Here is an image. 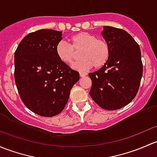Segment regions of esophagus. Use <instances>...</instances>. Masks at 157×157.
<instances>
[{"mask_svg":"<svg viewBox=\"0 0 157 157\" xmlns=\"http://www.w3.org/2000/svg\"><path fill=\"white\" fill-rule=\"evenodd\" d=\"M87 75V73L86 72H83V71H80V76L81 77H85V76H86Z\"/></svg>","mask_w":157,"mask_h":157,"instance_id":"1","label":"esophagus"}]
</instances>
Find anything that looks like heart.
<instances>
[{"mask_svg": "<svg viewBox=\"0 0 157 157\" xmlns=\"http://www.w3.org/2000/svg\"><path fill=\"white\" fill-rule=\"evenodd\" d=\"M69 41L70 45L61 40L56 46V53L64 63H73L77 58V52H80L82 59L72 65L76 70L84 71L92 67L99 69L108 63L110 47L105 39L97 38L95 34L88 32H80L71 36Z\"/></svg>", "mask_w": 157, "mask_h": 157, "instance_id": "obj_1", "label": "heart"}]
</instances>
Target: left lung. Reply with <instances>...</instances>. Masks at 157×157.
<instances>
[{"label":"left lung","instance_id":"8db88e82","mask_svg":"<svg viewBox=\"0 0 157 157\" xmlns=\"http://www.w3.org/2000/svg\"><path fill=\"white\" fill-rule=\"evenodd\" d=\"M102 36L110 44L108 63L90 73L92 100L108 110H118L133 100L141 83L143 64L139 45L126 31L105 26Z\"/></svg>","mask_w":157,"mask_h":157}]
</instances>
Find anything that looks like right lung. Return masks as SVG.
Here are the masks:
<instances>
[{"label":"right lung","instance_id":"1","mask_svg":"<svg viewBox=\"0 0 157 157\" xmlns=\"http://www.w3.org/2000/svg\"><path fill=\"white\" fill-rule=\"evenodd\" d=\"M62 31L41 29L29 33L14 55V77L19 96L34 113L46 117L65 108L78 71L62 62L56 53Z\"/></svg>","mask_w":157,"mask_h":157}]
</instances>
